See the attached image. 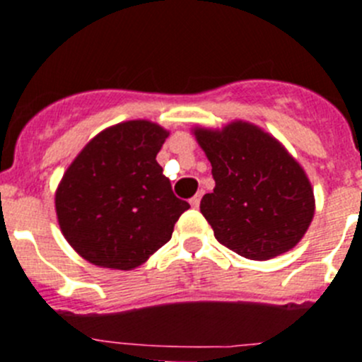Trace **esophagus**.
I'll use <instances>...</instances> for the list:
<instances>
[{"instance_id": "1", "label": "esophagus", "mask_w": 362, "mask_h": 362, "mask_svg": "<svg viewBox=\"0 0 362 362\" xmlns=\"http://www.w3.org/2000/svg\"><path fill=\"white\" fill-rule=\"evenodd\" d=\"M202 194H204V191H200L197 194V197L191 198V205L192 207H200V202H202Z\"/></svg>"}]
</instances>
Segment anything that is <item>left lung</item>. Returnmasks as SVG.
I'll list each match as a JSON object with an SVG mask.
<instances>
[{
    "instance_id": "left-lung-1",
    "label": "left lung",
    "mask_w": 362,
    "mask_h": 362,
    "mask_svg": "<svg viewBox=\"0 0 362 362\" xmlns=\"http://www.w3.org/2000/svg\"><path fill=\"white\" fill-rule=\"evenodd\" d=\"M192 134L212 165L214 191L202 198L200 211L216 239L252 261L295 248L314 218L313 185L298 160L248 121Z\"/></svg>"
}]
</instances>
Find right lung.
Instances as JSON below:
<instances>
[{"mask_svg": "<svg viewBox=\"0 0 362 362\" xmlns=\"http://www.w3.org/2000/svg\"><path fill=\"white\" fill-rule=\"evenodd\" d=\"M168 135L151 121H123L93 137L64 173L57 219L90 264L128 272L171 239L189 204L175 197L157 162Z\"/></svg>", "mask_w": 362, "mask_h": 362, "instance_id": "add662e5", "label": "right lung"}]
</instances>
